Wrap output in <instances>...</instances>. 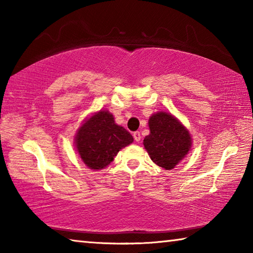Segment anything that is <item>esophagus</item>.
Listing matches in <instances>:
<instances>
[{"instance_id":"obj_1","label":"esophagus","mask_w":253,"mask_h":253,"mask_svg":"<svg viewBox=\"0 0 253 253\" xmlns=\"http://www.w3.org/2000/svg\"><path fill=\"white\" fill-rule=\"evenodd\" d=\"M132 136H134L135 142H139L140 138H142V136H140V132L139 131H135L134 134H132Z\"/></svg>"}]
</instances>
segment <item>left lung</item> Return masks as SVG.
Segmentation results:
<instances>
[{
    "mask_svg": "<svg viewBox=\"0 0 253 253\" xmlns=\"http://www.w3.org/2000/svg\"><path fill=\"white\" fill-rule=\"evenodd\" d=\"M149 135L144 147L151 160L165 169H173L192 147V137L177 118L165 111L152 115L148 121Z\"/></svg>",
    "mask_w": 253,
    "mask_h": 253,
    "instance_id": "left-lung-1",
    "label": "left lung"
}]
</instances>
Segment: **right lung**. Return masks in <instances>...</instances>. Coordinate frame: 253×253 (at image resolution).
Returning <instances> with one entry per match:
<instances>
[{"instance_id": "add662e5", "label": "right lung", "mask_w": 253, "mask_h": 253, "mask_svg": "<svg viewBox=\"0 0 253 253\" xmlns=\"http://www.w3.org/2000/svg\"><path fill=\"white\" fill-rule=\"evenodd\" d=\"M76 149L90 169H102L122 148L134 142L129 131L115 123L109 111L100 110L81 125L75 137Z\"/></svg>"}]
</instances>
